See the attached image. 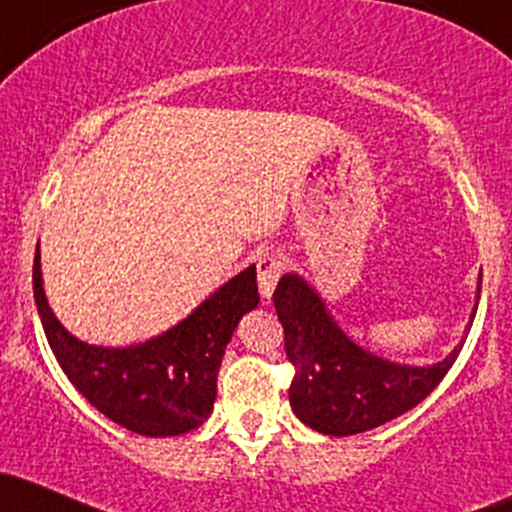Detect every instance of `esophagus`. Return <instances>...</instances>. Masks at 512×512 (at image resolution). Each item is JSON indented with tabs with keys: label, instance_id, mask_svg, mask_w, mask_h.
Instances as JSON below:
<instances>
[{
	"label": "esophagus",
	"instance_id": "obj_1",
	"mask_svg": "<svg viewBox=\"0 0 512 512\" xmlns=\"http://www.w3.org/2000/svg\"><path fill=\"white\" fill-rule=\"evenodd\" d=\"M286 262L282 255L277 252H265V255L257 260V284H260V294L262 296H272L274 286H277L279 277L284 274Z\"/></svg>",
	"mask_w": 512,
	"mask_h": 512
}]
</instances>
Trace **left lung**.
<instances>
[{"label": "left lung", "mask_w": 512, "mask_h": 512, "mask_svg": "<svg viewBox=\"0 0 512 512\" xmlns=\"http://www.w3.org/2000/svg\"><path fill=\"white\" fill-rule=\"evenodd\" d=\"M274 308L284 328L286 357L294 364L289 401L303 423L323 435H357L411 411L462 352V345L454 347L428 369L369 355L342 333L316 291L296 274L279 279Z\"/></svg>", "instance_id": "left-lung-1"}]
</instances>
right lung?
<instances>
[{"mask_svg":"<svg viewBox=\"0 0 512 512\" xmlns=\"http://www.w3.org/2000/svg\"><path fill=\"white\" fill-rule=\"evenodd\" d=\"M33 296L50 350L72 386L106 418L145 437L182 435L209 418L230 335L260 301L257 272L247 267L160 338L106 350L72 338L53 316L43 294L38 250Z\"/></svg>","mask_w":512,"mask_h":512,"instance_id":"obj_1","label":"right lung"}]
</instances>
